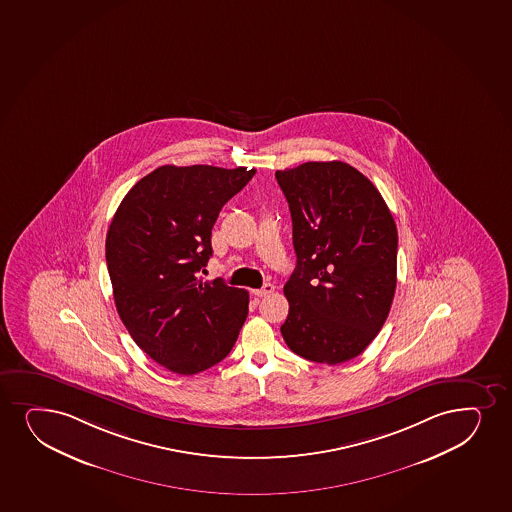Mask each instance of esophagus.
I'll return each instance as SVG.
<instances>
[{"instance_id": "esophagus-1", "label": "esophagus", "mask_w": 512, "mask_h": 512, "mask_svg": "<svg viewBox=\"0 0 512 512\" xmlns=\"http://www.w3.org/2000/svg\"><path fill=\"white\" fill-rule=\"evenodd\" d=\"M274 289H276L274 288V284L267 283L260 289H253V295L260 296V298H262V296H269L271 293H274Z\"/></svg>"}]
</instances>
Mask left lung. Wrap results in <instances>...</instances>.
<instances>
[{
	"label": "left lung",
	"instance_id": "obj_1",
	"mask_svg": "<svg viewBox=\"0 0 512 512\" xmlns=\"http://www.w3.org/2000/svg\"><path fill=\"white\" fill-rule=\"evenodd\" d=\"M276 180L296 252L281 334L305 360L344 363L372 343L391 310L396 223L372 181L341 161L303 163L276 171Z\"/></svg>",
	"mask_w": 512,
	"mask_h": 512
}]
</instances>
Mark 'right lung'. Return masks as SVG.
<instances>
[{
	"instance_id": "add662e5",
	"label": "right lung",
	"mask_w": 512,
	"mask_h": 512,
	"mask_svg": "<svg viewBox=\"0 0 512 512\" xmlns=\"http://www.w3.org/2000/svg\"><path fill=\"white\" fill-rule=\"evenodd\" d=\"M255 169L161 166L121 200L106 236L116 310L133 341L169 372L224 360L248 315V291L199 274L212 226Z\"/></svg>"
}]
</instances>
